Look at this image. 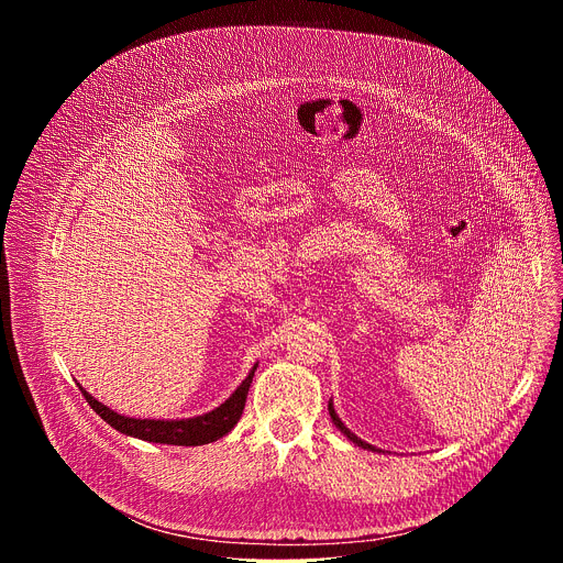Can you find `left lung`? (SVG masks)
<instances>
[{
  "instance_id": "obj_1",
  "label": "left lung",
  "mask_w": 563,
  "mask_h": 563,
  "mask_svg": "<svg viewBox=\"0 0 563 563\" xmlns=\"http://www.w3.org/2000/svg\"><path fill=\"white\" fill-rule=\"evenodd\" d=\"M328 410H330V417H332V421H334V426H336V428H339V430H341V432H343V434H345V437H347V439H350V441H352V443H356V445H358V448H363V450H374V452H376V448H374V445H369V443H365V441H361V439H358V437H356V434H354V432H350V430H347V428H345V423H343V421H341V419H339V415H336V412H334V406H332V404H330V406H328Z\"/></svg>"
}]
</instances>
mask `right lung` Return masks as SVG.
<instances>
[{
	"instance_id": "1",
	"label": "right lung",
	"mask_w": 563,
	"mask_h": 563,
	"mask_svg": "<svg viewBox=\"0 0 563 563\" xmlns=\"http://www.w3.org/2000/svg\"><path fill=\"white\" fill-rule=\"evenodd\" d=\"M258 365L252 367V372L247 374V378L238 385V389L220 404L216 410L202 415V417H194V419H176V421H155V419H131L124 415L113 412L111 408L102 406L100 400H96L82 385V389L87 404L96 410V415H100L111 428H115L118 432L126 434V437H135L148 443H167V445H205V443H213L220 437H224L227 432L233 430V426L238 423L240 415L245 410V400H247V391L254 378Z\"/></svg>"
}]
</instances>
